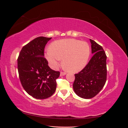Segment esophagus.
<instances>
[{
  "instance_id": "34e87169",
  "label": "esophagus",
  "mask_w": 128,
  "mask_h": 128,
  "mask_svg": "<svg viewBox=\"0 0 128 128\" xmlns=\"http://www.w3.org/2000/svg\"><path fill=\"white\" fill-rule=\"evenodd\" d=\"M66 74V73L65 72H60V76H64V75H65Z\"/></svg>"
}]
</instances>
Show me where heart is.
Masks as SVG:
<instances>
[{"mask_svg":"<svg viewBox=\"0 0 128 128\" xmlns=\"http://www.w3.org/2000/svg\"><path fill=\"white\" fill-rule=\"evenodd\" d=\"M90 55V48L86 42L74 39H64L53 42L45 56L53 69L62 64L67 70L73 72L80 71L86 66Z\"/></svg>","mask_w":128,"mask_h":128,"instance_id":"b5f03b06","label":"heart"}]
</instances>
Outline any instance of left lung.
<instances>
[{
  "label": "left lung",
  "mask_w": 128,
  "mask_h": 128,
  "mask_svg": "<svg viewBox=\"0 0 128 128\" xmlns=\"http://www.w3.org/2000/svg\"><path fill=\"white\" fill-rule=\"evenodd\" d=\"M90 40L94 55L84 68L75 74L73 83L75 94L84 99H90L97 94L107 78L106 53L102 46L91 39Z\"/></svg>",
  "instance_id": "obj_1"
}]
</instances>
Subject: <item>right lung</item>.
Instances as JSON below:
<instances>
[{
    "mask_svg": "<svg viewBox=\"0 0 128 128\" xmlns=\"http://www.w3.org/2000/svg\"><path fill=\"white\" fill-rule=\"evenodd\" d=\"M52 38L39 37L22 48L18 58V69L22 86L38 99L49 98L55 92L60 72L52 70L44 56V48Z\"/></svg>",
    "mask_w": 128,
    "mask_h": 128,
    "instance_id": "right-lung-1",
    "label": "right lung"
}]
</instances>
